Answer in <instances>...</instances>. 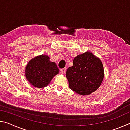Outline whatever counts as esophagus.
I'll list each match as a JSON object with an SVG mask.
<instances>
[{
    "label": "esophagus",
    "mask_w": 130,
    "mask_h": 130,
    "mask_svg": "<svg viewBox=\"0 0 130 130\" xmlns=\"http://www.w3.org/2000/svg\"><path fill=\"white\" fill-rule=\"evenodd\" d=\"M66 70H67V68H63V69H61V73H62V74H65V72H66Z\"/></svg>",
    "instance_id": "esophagus-1"
}]
</instances>
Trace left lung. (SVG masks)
<instances>
[{
	"instance_id": "1",
	"label": "left lung",
	"mask_w": 130,
	"mask_h": 130,
	"mask_svg": "<svg viewBox=\"0 0 130 130\" xmlns=\"http://www.w3.org/2000/svg\"><path fill=\"white\" fill-rule=\"evenodd\" d=\"M104 76L102 61L90 52L77 56L73 66L68 68L66 73L69 88L83 96L95 92L102 84Z\"/></svg>"
}]
</instances>
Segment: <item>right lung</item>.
Segmentation results:
<instances>
[{
    "label": "right lung",
    "mask_w": 130,
    "mask_h": 130,
    "mask_svg": "<svg viewBox=\"0 0 130 130\" xmlns=\"http://www.w3.org/2000/svg\"><path fill=\"white\" fill-rule=\"evenodd\" d=\"M59 71L56 63L50 61L49 56L41 54L27 63L25 68V77L32 86L42 88L49 84Z\"/></svg>",
    "instance_id": "obj_1"
}]
</instances>
